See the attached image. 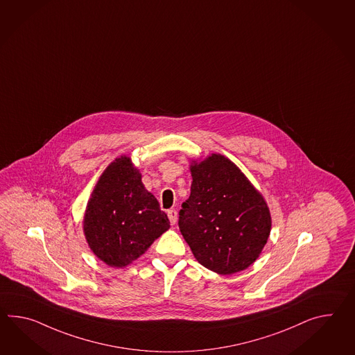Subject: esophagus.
<instances>
[{"mask_svg": "<svg viewBox=\"0 0 355 355\" xmlns=\"http://www.w3.org/2000/svg\"><path fill=\"white\" fill-rule=\"evenodd\" d=\"M168 218H169V220H171V225H175V223H177V219H178L177 211H175L174 209H172V210H168Z\"/></svg>", "mask_w": 355, "mask_h": 355, "instance_id": "obj_1", "label": "esophagus"}]
</instances>
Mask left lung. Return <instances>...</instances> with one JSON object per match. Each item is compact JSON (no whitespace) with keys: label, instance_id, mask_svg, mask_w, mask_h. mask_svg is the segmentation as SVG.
I'll use <instances>...</instances> for the list:
<instances>
[{"label":"left lung","instance_id":"8db88e82","mask_svg":"<svg viewBox=\"0 0 355 355\" xmlns=\"http://www.w3.org/2000/svg\"><path fill=\"white\" fill-rule=\"evenodd\" d=\"M191 195L182 204L180 230L193 257L218 275L249 268L268 241V204L228 157L190 160Z\"/></svg>","mask_w":355,"mask_h":355}]
</instances>
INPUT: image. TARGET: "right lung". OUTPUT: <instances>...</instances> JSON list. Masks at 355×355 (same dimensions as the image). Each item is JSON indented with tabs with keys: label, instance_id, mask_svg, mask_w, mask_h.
I'll return each mask as SVG.
<instances>
[{
	"label": "right lung",
	"instance_id": "right-lung-1",
	"mask_svg": "<svg viewBox=\"0 0 355 355\" xmlns=\"http://www.w3.org/2000/svg\"><path fill=\"white\" fill-rule=\"evenodd\" d=\"M89 249L109 267L124 268L139 259L171 223L130 156L106 166L96 183L83 216Z\"/></svg>",
	"mask_w": 355,
	"mask_h": 355
}]
</instances>
